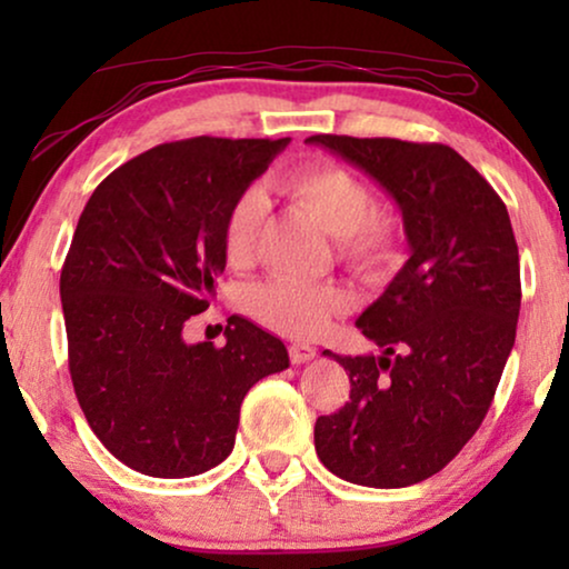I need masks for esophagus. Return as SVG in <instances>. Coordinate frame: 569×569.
<instances>
[{"label":"esophagus","instance_id":"obj_1","mask_svg":"<svg viewBox=\"0 0 569 569\" xmlns=\"http://www.w3.org/2000/svg\"><path fill=\"white\" fill-rule=\"evenodd\" d=\"M287 352H290V360L295 362V365H300V362H308V360H313L316 357V347H310V345H290V349H287Z\"/></svg>","mask_w":569,"mask_h":569}]
</instances>
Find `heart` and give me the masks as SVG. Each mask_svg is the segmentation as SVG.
I'll return each mask as SVG.
<instances>
[{"label":"heart","mask_w":569,"mask_h":569,"mask_svg":"<svg viewBox=\"0 0 569 569\" xmlns=\"http://www.w3.org/2000/svg\"><path fill=\"white\" fill-rule=\"evenodd\" d=\"M292 193L326 232L339 238V256L355 274L368 282H383L401 267L407 238L401 222L388 212H372V191L337 162H310L282 178ZM267 214L261 189H246L224 217V259L240 267L251 259L256 236ZM248 310L256 321L284 337L308 339L321 333L329 321L349 308V295L339 284H306L295 279H267L248 290Z\"/></svg>","instance_id":"b5f03b06"}]
</instances>
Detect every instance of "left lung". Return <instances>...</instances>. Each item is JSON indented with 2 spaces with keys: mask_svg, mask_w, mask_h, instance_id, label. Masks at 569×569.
Instances as JSON below:
<instances>
[{
  "mask_svg": "<svg viewBox=\"0 0 569 569\" xmlns=\"http://www.w3.org/2000/svg\"><path fill=\"white\" fill-rule=\"evenodd\" d=\"M391 193L409 261L357 318L383 355L341 357L349 401L316 419L339 479L396 489L430 479L479 430L516 345L520 263L508 207L453 147L316 134Z\"/></svg>",
  "mask_w": 569,
  "mask_h": 569,
  "instance_id": "1",
  "label": "left lung"
}]
</instances>
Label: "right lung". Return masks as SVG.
<instances>
[{
    "label": "right lung",
    "instance_id": "add662e5",
    "mask_svg": "<svg viewBox=\"0 0 569 569\" xmlns=\"http://www.w3.org/2000/svg\"><path fill=\"white\" fill-rule=\"evenodd\" d=\"M287 142L158 144L116 168L82 209L59 282L69 376L90 430L129 469L183 479L222 463L246 393L290 368L282 339L240 316L224 347L183 341L224 271L232 201Z\"/></svg>",
    "mask_w": 569,
    "mask_h": 569
}]
</instances>
